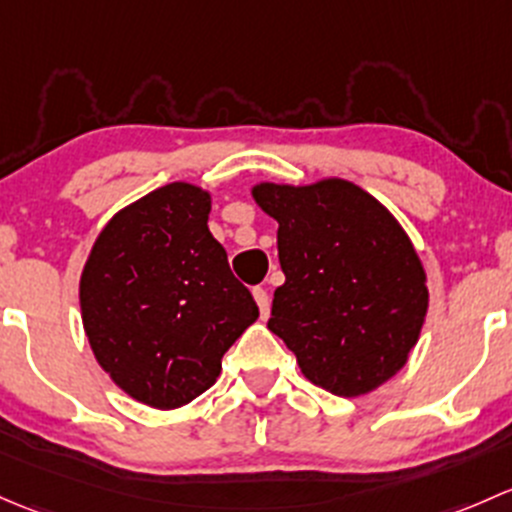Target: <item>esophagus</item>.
Wrapping results in <instances>:
<instances>
[{"label":"esophagus","mask_w":512,"mask_h":512,"mask_svg":"<svg viewBox=\"0 0 512 512\" xmlns=\"http://www.w3.org/2000/svg\"><path fill=\"white\" fill-rule=\"evenodd\" d=\"M254 298H256L258 310H261V318H268V313H271V298H268V293L263 291L261 286H256L254 288Z\"/></svg>","instance_id":"esophagus-1"}]
</instances>
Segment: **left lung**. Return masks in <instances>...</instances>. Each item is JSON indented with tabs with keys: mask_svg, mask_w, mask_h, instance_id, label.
<instances>
[{
	"mask_svg": "<svg viewBox=\"0 0 512 512\" xmlns=\"http://www.w3.org/2000/svg\"><path fill=\"white\" fill-rule=\"evenodd\" d=\"M251 194L278 221L286 273L268 330L300 372L337 397H360L392 379L429 308L424 266L402 224L337 177L305 187L261 182Z\"/></svg>",
	"mask_w": 512,
	"mask_h": 512,
	"instance_id": "1",
	"label": "left lung"
}]
</instances>
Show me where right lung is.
I'll return each instance as SVG.
<instances>
[{
  "label": "right lung",
  "mask_w": 512,
  "mask_h": 512,
  "mask_svg": "<svg viewBox=\"0 0 512 512\" xmlns=\"http://www.w3.org/2000/svg\"><path fill=\"white\" fill-rule=\"evenodd\" d=\"M212 197L172 182L120 209L81 273V318L98 365L138 402L177 409L217 382L221 357L256 323L209 231Z\"/></svg>",
  "instance_id": "1"
}]
</instances>
